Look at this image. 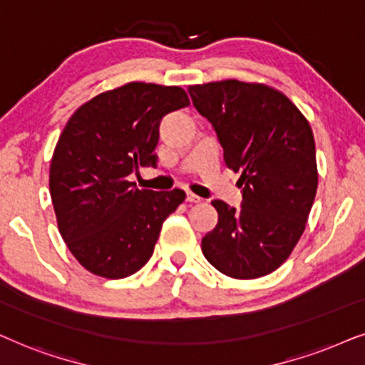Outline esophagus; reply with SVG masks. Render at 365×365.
Instances as JSON below:
<instances>
[{
	"instance_id": "34e87169",
	"label": "esophagus",
	"mask_w": 365,
	"mask_h": 365,
	"mask_svg": "<svg viewBox=\"0 0 365 365\" xmlns=\"http://www.w3.org/2000/svg\"><path fill=\"white\" fill-rule=\"evenodd\" d=\"M185 198H187V202H190V203H200L202 202V198L195 195V193H192V192H187Z\"/></svg>"
}]
</instances>
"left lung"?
Segmentation results:
<instances>
[{"instance_id":"obj_1","label":"left lung","mask_w":365,"mask_h":365,"mask_svg":"<svg viewBox=\"0 0 365 365\" xmlns=\"http://www.w3.org/2000/svg\"><path fill=\"white\" fill-rule=\"evenodd\" d=\"M188 93L244 188L239 210L212 202L218 222L202 239L203 255L232 279L264 277L289 259L309 220L319 183L312 128L287 96L265 83L210 81L190 85Z\"/></svg>"}]
</instances>
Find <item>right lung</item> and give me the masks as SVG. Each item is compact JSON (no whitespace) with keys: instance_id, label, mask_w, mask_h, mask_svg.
Instances as JSON below:
<instances>
[{"instance_id":"right-lung-1","label":"right lung","mask_w":365,"mask_h":365,"mask_svg":"<svg viewBox=\"0 0 365 365\" xmlns=\"http://www.w3.org/2000/svg\"><path fill=\"white\" fill-rule=\"evenodd\" d=\"M190 105L180 86L132 81L93 96L66 121L50 165L58 230L91 274L123 279L150 260L170 213L185 200L178 188H137L128 177L155 167L158 128Z\"/></svg>"}]
</instances>
